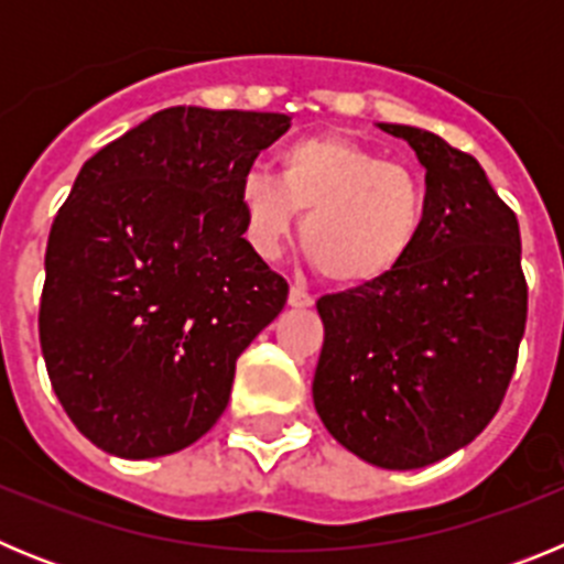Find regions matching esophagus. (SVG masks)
Returning <instances> with one entry per match:
<instances>
[{"label":"esophagus","instance_id":"34e87169","mask_svg":"<svg viewBox=\"0 0 564 564\" xmlns=\"http://www.w3.org/2000/svg\"><path fill=\"white\" fill-rule=\"evenodd\" d=\"M288 305H291V307H311L313 296L307 291H302V288H291V293H288Z\"/></svg>","mask_w":564,"mask_h":564}]
</instances>
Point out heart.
I'll return each instance as SVG.
<instances>
[{
	"label": "heart",
	"instance_id": "b5f03b06",
	"mask_svg": "<svg viewBox=\"0 0 564 564\" xmlns=\"http://www.w3.org/2000/svg\"><path fill=\"white\" fill-rule=\"evenodd\" d=\"M242 228L259 257L273 259L291 239L338 288H370L412 257L426 220V192L412 169L376 149L313 134L288 143L276 174L251 169L237 188Z\"/></svg>",
	"mask_w": 564,
	"mask_h": 564
}]
</instances>
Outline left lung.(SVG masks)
Here are the masks:
<instances>
[{
  "label": "left lung",
  "mask_w": 564,
  "mask_h": 564,
  "mask_svg": "<svg viewBox=\"0 0 564 564\" xmlns=\"http://www.w3.org/2000/svg\"><path fill=\"white\" fill-rule=\"evenodd\" d=\"M378 127L426 169V220L390 279L316 302L325 344L313 403L344 449L406 471L468 446L497 415L528 285L517 214L480 163L426 129Z\"/></svg>",
  "instance_id": "1"
}]
</instances>
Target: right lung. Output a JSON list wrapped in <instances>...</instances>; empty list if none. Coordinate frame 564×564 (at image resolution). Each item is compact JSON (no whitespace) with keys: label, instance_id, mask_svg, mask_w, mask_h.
<instances>
[{"label":"right lung","instance_id":"1","mask_svg":"<svg viewBox=\"0 0 564 564\" xmlns=\"http://www.w3.org/2000/svg\"><path fill=\"white\" fill-rule=\"evenodd\" d=\"M291 118L169 107L78 172L44 253L39 338L69 421L127 460L181 452L226 412L239 352L288 302L237 188Z\"/></svg>","mask_w":564,"mask_h":564}]
</instances>
